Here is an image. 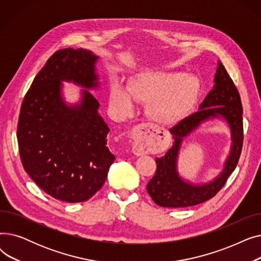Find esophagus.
<instances>
[{
  "label": "esophagus",
  "mask_w": 261,
  "mask_h": 261,
  "mask_svg": "<svg viewBox=\"0 0 261 261\" xmlns=\"http://www.w3.org/2000/svg\"><path fill=\"white\" fill-rule=\"evenodd\" d=\"M155 130L153 127L147 123H141L136 126L133 131V146L132 151L135 155H143L147 152V144L148 139L151 138L154 134Z\"/></svg>",
  "instance_id": "obj_1"
}]
</instances>
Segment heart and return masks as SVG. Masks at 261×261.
Instances as JSON below:
<instances>
[{
  "mask_svg": "<svg viewBox=\"0 0 261 261\" xmlns=\"http://www.w3.org/2000/svg\"><path fill=\"white\" fill-rule=\"evenodd\" d=\"M126 93L119 86L110 92L112 107L121 115L132 112L133 100L147 103V115L161 125L180 120L195 101L198 81L195 77L163 71H145L131 78Z\"/></svg>",
  "mask_w": 261,
  "mask_h": 261,
  "instance_id": "heart-1",
  "label": "heart"
}]
</instances>
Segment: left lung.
Listing matches in <instances>:
<instances>
[{
    "mask_svg": "<svg viewBox=\"0 0 261 261\" xmlns=\"http://www.w3.org/2000/svg\"><path fill=\"white\" fill-rule=\"evenodd\" d=\"M214 89L200 105L198 112L181 120L169 131L172 147L162 158H156V171L147 184V191L155 204L162 207H187L201 204L215 197L235 170L243 144L242 103L239 92L222 63L218 62ZM223 117L231 130L232 147L223 172L207 185L196 186L185 182L176 170L177 154L182 139L205 120Z\"/></svg>",
    "mask_w": 261,
    "mask_h": 261,
    "instance_id": "obj_1",
    "label": "left lung"
}]
</instances>
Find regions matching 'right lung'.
Masks as SVG:
<instances>
[{
    "label": "right lung",
    "instance_id": "right-lung-1",
    "mask_svg": "<svg viewBox=\"0 0 261 261\" xmlns=\"http://www.w3.org/2000/svg\"><path fill=\"white\" fill-rule=\"evenodd\" d=\"M98 57L84 48L59 49L46 61L25 94L17 138L24 170L50 197L67 203L92 198L115 160L107 145L110 131L99 102L88 90L98 87ZM62 81L84 86L82 101L68 106Z\"/></svg>",
    "mask_w": 261,
    "mask_h": 261
}]
</instances>
